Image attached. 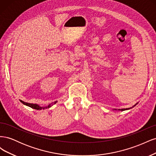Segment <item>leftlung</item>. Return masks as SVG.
<instances>
[{
	"instance_id": "8db88e82",
	"label": "left lung",
	"mask_w": 156,
	"mask_h": 156,
	"mask_svg": "<svg viewBox=\"0 0 156 156\" xmlns=\"http://www.w3.org/2000/svg\"><path fill=\"white\" fill-rule=\"evenodd\" d=\"M136 105V104H135L134 106H133V107H135ZM127 109H129V108H122V109H119V110H121V111H125V110H127Z\"/></svg>"
}]
</instances>
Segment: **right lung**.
<instances>
[{
    "label": "right lung",
    "instance_id": "right-lung-1",
    "mask_svg": "<svg viewBox=\"0 0 156 156\" xmlns=\"http://www.w3.org/2000/svg\"><path fill=\"white\" fill-rule=\"evenodd\" d=\"M20 101L23 103V104H24V105H25L29 106V107H31V108H34V109H36V110H41V109H42V108H43V109H44L45 108H47V107H40L39 105H36V104H33V103H26V102L23 101H21V100H20ZM56 103V101H55V102L53 103V104H55V103ZM51 107V105H49L48 106V107Z\"/></svg>",
    "mask_w": 156,
    "mask_h": 156
}]
</instances>
